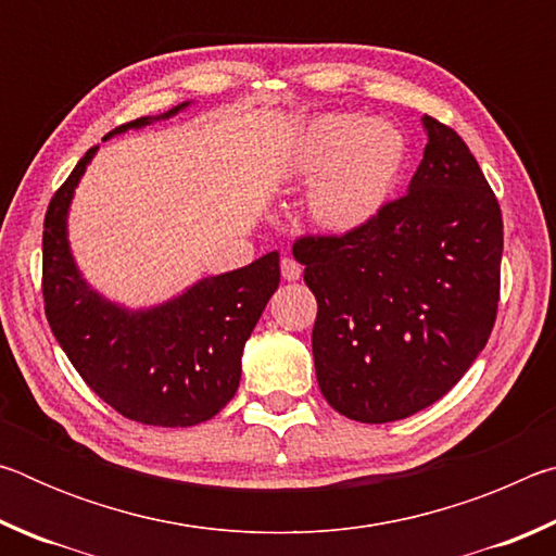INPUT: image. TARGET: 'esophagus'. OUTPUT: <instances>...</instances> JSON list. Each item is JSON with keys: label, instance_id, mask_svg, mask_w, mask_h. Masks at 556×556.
<instances>
[{"label": "esophagus", "instance_id": "1", "mask_svg": "<svg viewBox=\"0 0 556 556\" xmlns=\"http://www.w3.org/2000/svg\"><path fill=\"white\" fill-rule=\"evenodd\" d=\"M281 277H285L287 281H296L301 277V265H299V262L291 260V257L281 260Z\"/></svg>", "mask_w": 556, "mask_h": 556}]
</instances>
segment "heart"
<instances>
[{"instance_id": "1", "label": "heart", "mask_w": 556, "mask_h": 556, "mask_svg": "<svg viewBox=\"0 0 556 556\" xmlns=\"http://www.w3.org/2000/svg\"><path fill=\"white\" fill-rule=\"evenodd\" d=\"M407 164V142L388 119L331 112L308 122L279 162V184L312 188L306 213L318 230L345 238L388 208Z\"/></svg>"}]
</instances>
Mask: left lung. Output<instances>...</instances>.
<instances>
[{
  "mask_svg": "<svg viewBox=\"0 0 556 556\" xmlns=\"http://www.w3.org/2000/svg\"><path fill=\"white\" fill-rule=\"evenodd\" d=\"M425 159L368 228L301 238L294 257L314 291L316 380L363 425L412 417L464 378L493 331L503 218L464 139L421 117Z\"/></svg>",
  "mask_w": 556,
  "mask_h": 556,
  "instance_id": "8db88e82",
  "label": "left lung"
}]
</instances>
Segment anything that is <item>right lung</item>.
I'll list each match as a JSON object with an SVG mask.
<instances>
[{
    "label": "right lung",
    "mask_w": 556,
    "mask_h": 556,
    "mask_svg": "<svg viewBox=\"0 0 556 556\" xmlns=\"http://www.w3.org/2000/svg\"><path fill=\"white\" fill-rule=\"evenodd\" d=\"M191 108L127 122L102 139L144 129ZM100 147L80 159L43 220L46 318L73 368L122 417L152 427L213 419L240 388L244 343L279 287V252L211 275L154 306L112 301L83 277L68 240L71 203Z\"/></svg>",
    "instance_id": "1"
}]
</instances>
